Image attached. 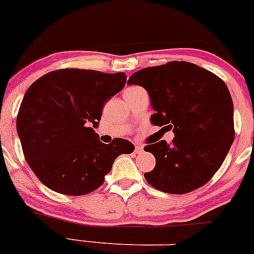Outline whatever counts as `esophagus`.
Listing matches in <instances>:
<instances>
[{
    "label": "esophagus",
    "mask_w": 254,
    "mask_h": 254,
    "mask_svg": "<svg viewBox=\"0 0 254 254\" xmlns=\"http://www.w3.org/2000/svg\"><path fill=\"white\" fill-rule=\"evenodd\" d=\"M143 152V146L136 144L135 146V154H142Z\"/></svg>",
    "instance_id": "34e87169"
}]
</instances>
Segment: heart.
I'll list each match as a JSON object with an SVG mask.
<instances>
[{
  "instance_id": "obj_1",
  "label": "heart",
  "mask_w": 254,
  "mask_h": 254,
  "mask_svg": "<svg viewBox=\"0 0 254 254\" xmlns=\"http://www.w3.org/2000/svg\"><path fill=\"white\" fill-rule=\"evenodd\" d=\"M138 90H140V87H138V86H131V87L127 88V90H125L124 94H127V93H132V92H135V91H138Z\"/></svg>"
}]
</instances>
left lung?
<instances>
[{"label": "left lung", "mask_w": 254, "mask_h": 254, "mask_svg": "<svg viewBox=\"0 0 254 254\" xmlns=\"http://www.w3.org/2000/svg\"><path fill=\"white\" fill-rule=\"evenodd\" d=\"M127 84L145 88L156 111L151 123L175 135L172 144L144 146L156 158L152 172L144 174L149 185L169 194L206 185L234 140L233 102L225 82L195 64L170 61L135 72Z\"/></svg>", "instance_id": "1"}]
</instances>
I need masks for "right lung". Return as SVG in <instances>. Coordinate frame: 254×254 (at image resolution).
Here are the masks:
<instances>
[{"label": "right lung", "instance_id": "add662e5", "mask_svg": "<svg viewBox=\"0 0 254 254\" xmlns=\"http://www.w3.org/2000/svg\"><path fill=\"white\" fill-rule=\"evenodd\" d=\"M125 81L123 72L64 68L30 85L16 129L27 163L46 187L71 196L91 193L103 185L119 155L135 150L123 138L104 144L93 130L104 104Z\"/></svg>", "mask_w": 254, "mask_h": 254}]
</instances>
